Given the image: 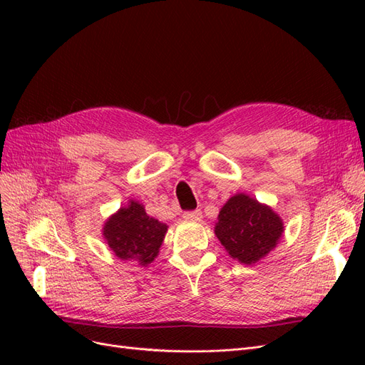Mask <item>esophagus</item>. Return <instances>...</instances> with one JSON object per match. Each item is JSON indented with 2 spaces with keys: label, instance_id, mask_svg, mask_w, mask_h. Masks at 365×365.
<instances>
[{
  "label": "esophagus",
  "instance_id": "1",
  "mask_svg": "<svg viewBox=\"0 0 365 365\" xmlns=\"http://www.w3.org/2000/svg\"><path fill=\"white\" fill-rule=\"evenodd\" d=\"M182 217L187 219V220H201L202 212H201V210H193V212H185Z\"/></svg>",
  "mask_w": 365,
  "mask_h": 365
}]
</instances>
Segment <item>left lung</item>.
I'll use <instances>...</instances> for the list:
<instances>
[{"mask_svg":"<svg viewBox=\"0 0 365 365\" xmlns=\"http://www.w3.org/2000/svg\"><path fill=\"white\" fill-rule=\"evenodd\" d=\"M284 233L283 219L247 193H236L220 208L215 235L230 257L254 264L277 247Z\"/></svg>","mask_w":365,"mask_h":365,"instance_id":"left-lung-1","label":"left lung"}]
</instances>
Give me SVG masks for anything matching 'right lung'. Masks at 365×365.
I'll return each mask as SVG.
<instances>
[{
  "instance_id": "add662e5",
  "label": "right lung",
  "mask_w": 365,
  "mask_h": 365,
  "mask_svg": "<svg viewBox=\"0 0 365 365\" xmlns=\"http://www.w3.org/2000/svg\"><path fill=\"white\" fill-rule=\"evenodd\" d=\"M168 228L149 216L145 205L130 200L105 220L102 235L105 244L120 260L148 267L158 256Z\"/></svg>"
}]
</instances>
